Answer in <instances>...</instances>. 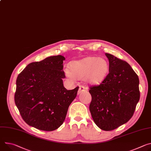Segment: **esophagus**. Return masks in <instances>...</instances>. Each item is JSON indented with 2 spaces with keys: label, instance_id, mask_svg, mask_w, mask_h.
<instances>
[{
  "label": "esophagus",
  "instance_id": "1",
  "mask_svg": "<svg viewBox=\"0 0 151 151\" xmlns=\"http://www.w3.org/2000/svg\"><path fill=\"white\" fill-rule=\"evenodd\" d=\"M87 91V89L86 88V87L83 86H80L79 88V90H78V94H80L82 92H85Z\"/></svg>",
  "mask_w": 151,
  "mask_h": 151
}]
</instances>
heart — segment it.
<instances>
[{"instance_id": "b5f03b06", "label": "heart", "mask_w": 151, "mask_h": 151, "mask_svg": "<svg viewBox=\"0 0 151 151\" xmlns=\"http://www.w3.org/2000/svg\"><path fill=\"white\" fill-rule=\"evenodd\" d=\"M109 72V64L102 57H88L70 63V69L66 68L65 73L71 80L84 78L91 84H99L105 79Z\"/></svg>"}]
</instances>
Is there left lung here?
Wrapping results in <instances>:
<instances>
[{"instance_id":"obj_1","label":"left lung","mask_w":151,"mask_h":151,"mask_svg":"<svg viewBox=\"0 0 151 151\" xmlns=\"http://www.w3.org/2000/svg\"><path fill=\"white\" fill-rule=\"evenodd\" d=\"M109 73L101 84L89 87L91 96L90 111L96 125L112 131L128 122L140 99L139 79L130 65L111 54Z\"/></svg>"}]
</instances>
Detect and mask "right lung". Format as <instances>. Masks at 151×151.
Returning a JSON list of instances; mask_svg holds the SVG:
<instances>
[{
    "instance_id": "1",
    "label": "right lung",
    "mask_w": 151,
    "mask_h": 151,
    "mask_svg": "<svg viewBox=\"0 0 151 151\" xmlns=\"http://www.w3.org/2000/svg\"><path fill=\"white\" fill-rule=\"evenodd\" d=\"M62 55L32 62L18 75L15 104L23 120L38 129L52 131L63 123L79 87L67 90Z\"/></svg>"
}]
</instances>
